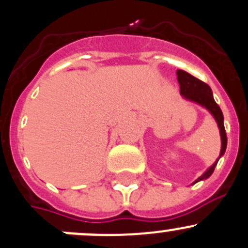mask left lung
Returning <instances> with one entry per match:
<instances>
[{"label":"left lung","instance_id":"left-lung-1","mask_svg":"<svg viewBox=\"0 0 248 248\" xmlns=\"http://www.w3.org/2000/svg\"><path fill=\"white\" fill-rule=\"evenodd\" d=\"M177 76H178V82H179V88H180V95H183V98L189 102L196 103V104L201 105L202 108H205L206 110L211 112L213 117H215L216 122L218 124V128H219L220 133V140H222V148H220V154L219 157L216 160V162L213 163L211 167H208V170L205 173H202L201 177H199L193 184L200 182V180H205L207 178H210L212 175L213 170H215L216 166H217L219 158L224 155L225 149H227V133H225L224 128V116H223V112L220 110L219 105L215 102V98H213L212 90H211L210 86L207 83L202 82L199 78H194L190 74H188L186 71L183 70H177Z\"/></svg>","mask_w":248,"mask_h":248}]
</instances>
